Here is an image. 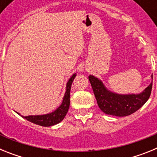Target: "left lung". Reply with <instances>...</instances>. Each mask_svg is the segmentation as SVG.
<instances>
[{
  "instance_id": "8db88e82",
  "label": "left lung",
  "mask_w": 157,
  "mask_h": 157,
  "mask_svg": "<svg viewBox=\"0 0 157 157\" xmlns=\"http://www.w3.org/2000/svg\"><path fill=\"white\" fill-rule=\"evenodd\" d=\"M89 80L100 109L105 114L120 117L130 116L138 111L148 101L152 91V82H151L141 94H118L108 90L98 78L90 75Z\"/></svg>"
}]
</instances>
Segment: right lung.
<instances>
[{"mask_svg": "<svg viewBox=\"0 0 157 157\" xmlns=\"http://www.w3.org/2000/svg\"><path fill=\"white\" fill-rule=\"evenodd\" d=\"M76 74H74L70 79L67 82L66 86V92H65L64 97L63 98L62 104L58 107L57 109L54 112L45 115H40V116H23L28 121L33 123H35L37 125L42 126V127H51V126L56 125L57 123H60L63 120L66 114L68 112L69 106H70V92L71 84L75 78ZM17 114L20 115L19 113Z\"/></svg>", "mask_w": 157, "mask_h": 157, "instance_id": "1", "label": "right lung"}]
</instances>
